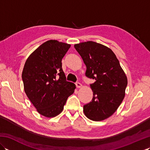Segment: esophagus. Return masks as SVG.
Instances as JSON below:
<instances>
[{
	"mask_svg": "<svg viewBox=\"0 0 150 150\" xmlns=\"http://www.w3.org/2000/svg\"><path fill=\"white\" fill-rule=\"evenodd\" d=\"M75 85H76V86H77V88H81V87L82 86L81 83H80V82H76Z\"/></svg>",
	"mask_w": 150,
	"mask_h": 150,
	"instance_id": "1",
	"label": "esophagus"
}]
</instances>
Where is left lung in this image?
I'll return each instance as SVG.
<instances>
[{
    "mask_svg": "<svg viewBox=\"0 0 150 150\" xmlns=\"http://www.w3.org/2000/svg\"><path fill=\"white\" fill-rule=\"evenodd\" d=\"M86 66L85 75L95 79L90 84L93 98L83 111L89 119L100 121L115 113L125 96L128 80L111 49L93 41L74 46Z\"/></svg>",
    "mask_w": 150,
    "mask_h": 150,
    "instance_id": "left-lung-1",
    "label": "left lung"
}]
</instances>
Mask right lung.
Returning a JSON list of instances; mask_svg holds the SVG:
<instances>
[{"mask_svg":"<svg viewBox=\"0 0 150 150\" xmlns=\"http://www.w3.org/2000/svg\"><path fill=\"white\" fill-rule=\"evenodd\" d=\"M69 44L55 40L46 41L26 60L22 73L24 91L37 111L46 117L62 112L75 85L66 81L62 59Z\"/></svg>","mask_w":150,"mask_h":150,"instance_id":"right-lung-1","label":"right lung"}]
</instances>
